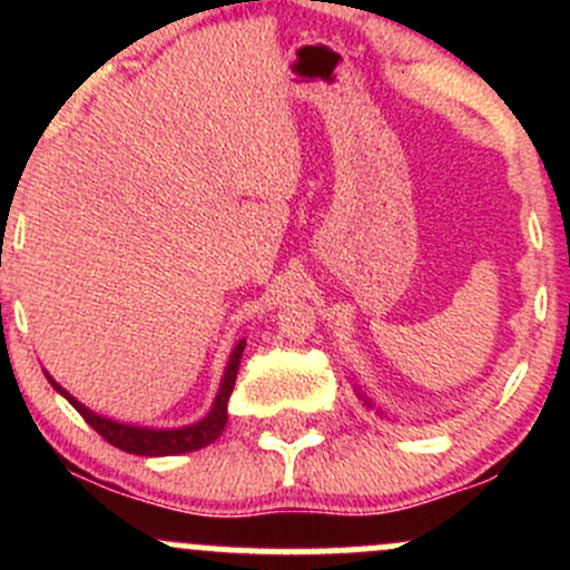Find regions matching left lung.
<instances>
[{"label": "left lung", "mask_w": 570, "mask_h": 570, "mask_svg": "<svg viewBox=\"0 0 570 570\" xmlns=\"http://www.w3.org/2000/svg\"><path fill=\"white\" fill-rule=\"evenodd\" d=\"M358 396H362V394H358ZM364 399V404H370V399L367 396H362Z\"/></svg>", "instance_id": "left-lung-1"}]
</instances>
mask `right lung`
Segmentation results:
<instances>
[{
    "label": "right lung",
    "mask_w": 570,
    "mask_h": 570,
    "mask_svg": "<svg viewBox=\"0 0 570 570\" xmlns=\"http://www.w3.org/2000/svg\"><path fill=\"white\" fill-rule=\"evenodd\" d=\"M244 345H246V340H240V343L235 345L230 362H227V370H225V381H222V385H219L217 402H214L212 412H208L203 421L193 423V426H185V429H160L158 431V429H139V426H126V423L109 421V417H101V415H96V412H90L85 404L77 402L75 396H69L67 391H63L50 375H48V381L53 383L56 391H61V394L69 399V404L80 412V415L85 417V423H88L90 429H96L98 434H101L109 444H115V448L126 450V453H134V455L193 453V450H200V448H206V444H212L222 434V429H225L227 402H230L235 377H238V364H240V356H244Z\"/></svg>",
    "instance_id": "right-lung-1"
}]
</instances>
